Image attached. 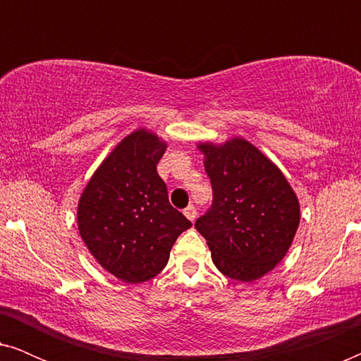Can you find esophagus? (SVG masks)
Returning a JSON list of instances; mask_svg holds the SVG:
<instances>
[{"instance_id":"obj_1","label":"esophagus","mask_w":361,"mask_h":361,"mask_svg":"<svg viewBox=\"0 0 361 361\" xmlns=\"http://www.w3.org/2000/svg\"><path fill=\"white\" fill-rule=\"evenodd\" d=\"M184 215H185L187 219H189L190 221H194V220L197 219V210H195V207H194V205L187 207V209L184 210Z\"/></svg>"}]
</instances>
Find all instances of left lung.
Returning <instances> with one entry per match:
<instances>
[{
  "mask_svg": "<svg viewBox=\"0 0 361 361\" xmlns=\"http://www.w3.org/2000/svg\"><path fill=\"white\" fill-rule=\"evenodd\" d=\"M214 204L195 221L221 274L253 283L278 266L300 221L299 199L283 171L245 137L199 141Z\"/></svg>",
  "mask_w": 361,
  "mask_h": 361,
  "instance_id": "left-lung-1",
  "label": "left lung"
}]
</instances>
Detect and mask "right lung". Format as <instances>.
I'll return each mask as SVG.
<instances>
[{"label": "right lung", "instance_id": "1", "mask_svg": "<svg viewBox=\"0 0 361 361\" xmlns=\"http://www.w3.org/2000/svg\"><path fill=\"white\" fill-rule=\"evenodd\" d=\"M167 146L147 128L131 131L108 152L78 199L77 226L88 253L123 283L159 274L177 236L192 226L169 204L156 171Z\"/></svg>", "mask_w": 361, "mask_h": 361}]
</instances>
